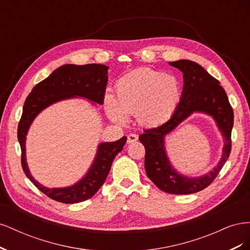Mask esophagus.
Returning a JSON list of instances; mask_svg holds the SVG:
<instances>
[{
  "mask_svg": "<svg viewBox=\"0 0 250 250\" xmlns=\"http://www.w3.org/2000/svg\"><path fill=\"white\" fill-rule=\"evenodd\" d=\"M138 139H139V137L137 134H134V133H129L127 135V143L128 144H130V143H134V142H137L138 141Z\"/></svg>",
  "mask_w": 250,
  "mask_h": 250,
  "instance_id": "34e87169",
  "label": "esophagus"
}]
</instances>
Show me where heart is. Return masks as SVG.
<instances>
[{"mask_svg":"<svg viewBox=\"0 0 250 250\" xmlns=\"http://www.w3.org/2000/svg\"><path fill=\"white\" fill-rule=\"evenodd\" d=\"M117 99L107 95L104 107L116 123L124 124L128 115H137L139 123L160 126L172 117L181 98L179 81L172 75L140 69L121 78L116 86Z\"/></svg>","mask_w":250,"mask_h":250,"instance_id":"heart-1","label":"heart"}]
</instances>
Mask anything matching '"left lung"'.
<instances>
[{
    "label": "left lung",
    "instance_id": "obj_1",
    "mask_svg": "<svg viewBox=\"0 0 250 250\" xmlns=\"http://www.w3.org/2000/svg\"><path fill=\"white\" fill-rule=\"evenodd\" d=\"M170 65L177 67L184 74V88L178 106L169 121L158 127L144 130L139 140L146 149L145 170L152 183L169 194H193L213 183L228 161L231 150L233 111L220 82L201 65L186 59L170 62ZM193 112H204L213 116L225 139L223 157L217 167L199 178L179 174L170 166L164 148L165 135Z\"/></svg>",
    "mask_w": 250,
    "mask_h": 250
}]
</instances>
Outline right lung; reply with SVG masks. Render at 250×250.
<instances>
[{"instance_id":"add662e5","label":"right lung","mask_w":250,"mask_h":250,"mask_svg":"<svg viewBox=\"0 0 250 250\" xmlns=\"http://www.w3.org/2000/svg\"><path fill=\"white\" fill-rule=\"evenodd\" d=\"M107 70L108 66L98 63L62 65L49 77L37 83L25 101L18 127V139L21 149V167L34 186L53 200L62 203H77L93 197L104 184L112 162L116 155L122 151L127 138L123 137L116 142L99 144L94 163L85 176L78 183L67 188H49L37 183L28 168L26 135L29 127L42 110L58 101L82 97L95 103L103 104L108 81Z\"/></svg>"}]
</instances>
